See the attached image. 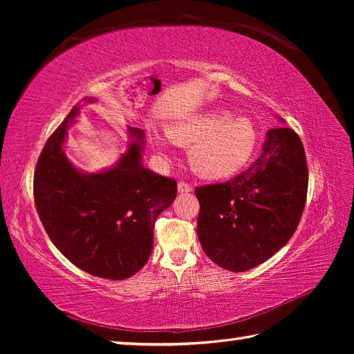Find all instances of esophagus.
<instances>
[{
    "label": "esophagus",
    "instance_id": "obj_1",
    "mask_svg": "<svg viewBox=\"0 0 354 354\" xmlns=\"http://www.w3.org/2000/svg\"><path fill=\"white\" fill-rule=\"evenodd\" d=\"M177 190H178V194H189V192H192V186L185 183V181H180V183L177 185Z\"/></svg>",
    "mask_w": 354,
    "mask_h": 354
}]
</instances>
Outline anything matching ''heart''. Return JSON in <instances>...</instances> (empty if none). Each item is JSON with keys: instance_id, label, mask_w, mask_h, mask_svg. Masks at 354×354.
Wrapping results in <instances>:
<instances>
[{"instance_id": "obj_1", "label": "heart", "mask_w": 354, "mask_h": 354, "mask_svg": "<svg viewBox=\"0 0 354 354\" xmlns=\"http://www.w3.org/2000/svg\"><path fill=\"white\" fill-rule=\"evenodd\" d=\"M165 133L176 145L192 146L190 168L205 180H224L238 174L257 147V130L248 118H234L223 109L190 115L169 125ZM151 140L155 151L167 158L165 138L152 133Z\"/></svg>"}]
</instances>
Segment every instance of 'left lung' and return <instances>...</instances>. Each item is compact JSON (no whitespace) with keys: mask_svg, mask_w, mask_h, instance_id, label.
I'll use <instances>...</instances> for the list:
<instances>
[{"mask_svg":"<svg viewBox=\"0 0 354 354\" xmlns=\"http://www.w3.org/2000/svg\"><path fill=\"white\" fill-rule=\"evenodd\" d=\"M307 185L301 140L291 128H273L248 169L226 183L195 189L203 252L230 272H246L269 260L294 234Z\"/></svg>","mask_w":354,"mask_h":354,"instance_id":"obj_1","label":"left lung"}]
</instances>
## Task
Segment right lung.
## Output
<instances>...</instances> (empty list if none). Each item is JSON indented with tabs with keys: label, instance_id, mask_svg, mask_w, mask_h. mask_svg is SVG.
I'll list each match as a JSON object with an SVG mask.
<instances>
[{
	"label": "right lung",
	"instance_id": "add662e5",
	"mask_svg": "<svg viewBox=\"0 0 354 354\" xmlns=\"http://www.w3.org/2000/svg\"><path fill=\"white\" fill-rule=\"evenodd\" d=\"M94 103V97H85ZM75 106L50 136L34 174L38 216L56 248L93 276L122 281L147 263L158 216L177 195L174 180L143 167L145 131L127 127L130 143L118 162L85 173L65 153Z\"/></svg>",
	"mask_w": 354,
	"mask_h": 354
}]
</instances>
